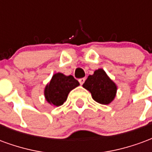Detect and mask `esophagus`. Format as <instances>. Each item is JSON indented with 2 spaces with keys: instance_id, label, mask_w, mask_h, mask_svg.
<instances>
[{
  "instance_id": "34e87169",
  "label": "esophagus",
  "mask_w": 152,
  "mask_h": 152,
  "mask_svg": "<svg viewBox=\"0 0 152 152\" xmlns=\"http://www.w3.org/2000/svg\"><path fill=\"white\" fill-rule=\"evenodd\" d=\"M85 80H86V78H80V79H79L80 84V85H83L84 82H85Z\"/></svg>"
}]
</instances>
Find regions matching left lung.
Here are the masks:
<instances>
[{"label":"left lung","instance_id":"1","mask_svg":"<svg viewBox=\"0 0 152 152\" xmlns=\"http://www.w3.org/2000/svg\"><path fill=\"white\" fill-rule=\"evenodd\" d=\"M83 87L91 93L93 99L102 105H108L116 96L117 86L102 68L88 76Z\"/></svg>","mask_w":152,"mask_h":152}]
</instances>
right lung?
I'll return each mask as SVG.
<instances>
[{
	"label": "right lung",
	"instance_id": "1",
	"mask_svg": "<svg viewBox=\"0 0 152 152\" xmlns=\"http://www.w3.org/2000/svg\"><path fill=\"white\" fill-rule=\"evenodd\" d=\"M79 86L78 80L72 76H66L61 72L55 73L45 88V98L50 104L59 107L66 102L68 94Z\"/></svg>",
	"mask_w": 152,
	"mask_h": 152
}]
</instances>
